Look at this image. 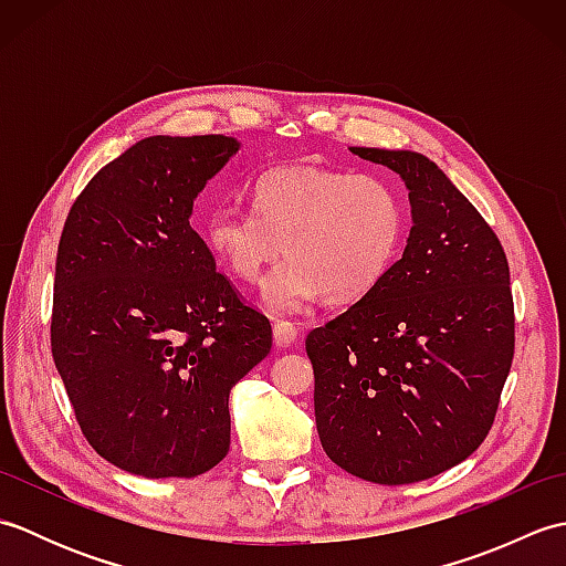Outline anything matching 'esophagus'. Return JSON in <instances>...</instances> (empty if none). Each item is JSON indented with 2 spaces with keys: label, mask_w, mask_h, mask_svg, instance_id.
Instances as JSON below:
<instances>
[{
  "label": "esophagus",
  "mask_w": 566,
  "mask_h": 566,
  "mask_svg": "<svg viewBox=\"0 0 566 566\" xmlns=\"http://www.w3.org/2000/svg\"><path fill=\"white\" fill-rule=\"evenodd\" d=\"M296 326L294 323H286V321H274L272 326V338H274V345L276 347H290L294 340H296Z\"/></svg>",
  "instance_id": "esophagus-1"
}]
</instances>
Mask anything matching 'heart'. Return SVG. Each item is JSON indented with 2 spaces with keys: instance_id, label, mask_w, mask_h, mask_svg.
Listing matches in <instances>:
<instances>
[{
  "instance_id": "obj_1",
  "label": "heart",
  "mask_w": 566,
  "mask_h": 566,
  "mask_svg": "<svg viewBox=\"0 0 566 566\" xmlns=\"http://www.w3.org/2000/svg\"><path fill=\"white\" fill-rule=\"evenodd\" d=\"M250 199L252 211L216 207L203 240L240 282L260 280L286 243L290 260L260 290V304L274 316L298 314L318 296L355 302L387 274L401 248V199L375 175L274 167L252 182Z\"/></svg>"
}]
</instances>
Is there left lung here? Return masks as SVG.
Segmentation results:
<instances>
[{
  "label": "left lung",
  "instance_id": "obj_1",
  "mask_svg": "<svg viewBox=\"0 0 566 566\" xmlns=\"http://www.w3.org/2000/svg\"><path fill=\"white\" fill-rule=\"evenodd\" d=\"M403 179L401 258L306 335L323 450L365 482L413 484L489 436L513 363L506 252L450 177L413 150L350 148Z\"/></svg>",
  "mask_w": 566,
  "mask_h": 566
}]
</instances>
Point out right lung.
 Returning <instances> with one entry per match:
<instances>
[{
    "instance_id": "obj_1",
    "label": "right lung",
    "mask_w": 566,
    "mask_h": 566,
    "mask_svg": "<svg viewBox=\"0 0 566 566\" xmlns=\"http://www.w3.org/2000/svg\"><path fill=\"white\" fill-rule=\"evenodd\" d=\"M231 136H150L92 177L60 235L51 345L84 438L124 472L191 479L231 448L228 396L270 321L216 272L195 201Z\"/></svg>"
}]
</instances>
